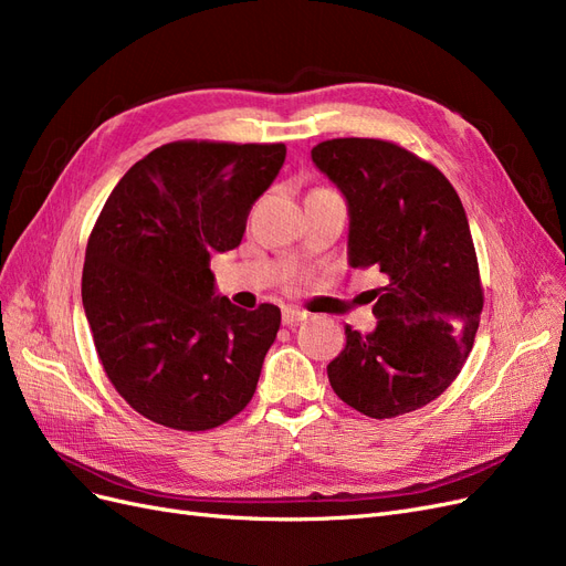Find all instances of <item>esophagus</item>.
Wrapping results in <instances>:
<instances>
[{
  "label": "esophagus",
  "instance_id": "34e87169",
  "mask_svg": "<svg viewBox=\"0 0 566 566\" xmlns=\"http://www.w3.org/2000/svg\"><path fill=\"white\" fill-rule=\"evenodd\" d=\"M304 318H306V314L300 312V310H283V323L290 325V328H293V325H297V323H302Z\"/></svg>",
  "mask_w": 566,
  "mask_h": 566
}]
</instances>
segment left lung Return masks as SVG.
I'll use <instances>...</instances> for the list:
<instances>
[{"mask_svg":"<svg viewBox=\"0 0 566 566\" xmlns=\"http://www.w3.org/2000/svg\"><path fill=\"white\" fill-rule=\"evenodd\" d=\"M312 160L347 202V260L380 271L375 331L345 325L328 364L337 397L368 418H394L434 401L474 345L482 285L465 208L439 169L380 139H333Z\"/></svg>","mask_w":566,"mask_h":566,"instance_id":"1","label":"left lung"}]
</instances>
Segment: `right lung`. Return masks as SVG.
<instances>
[{
  "mask_svg": "<svg viewBox=\"0 0 566 566\" xmlns=\"http://www.w3.org/2000/svg\"><path fill=\"white\" fill-rule=\"evenodd\" d=\"M283 144L177 142L113 188L90 235L82 306L113 387L136 413L202 432L250 403L281 310L217 293L210 256L241 245Z\"/></svg>",
  "mask_w": 566,
  "mask_h": 566,
  "instance_id": "right-lung-1",
  "label": "right lung"
}]
</instances>
